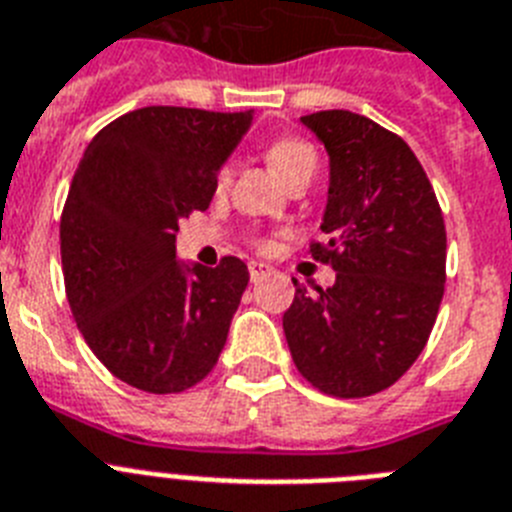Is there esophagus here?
Segmentation results:
<instances>
[{
  "instance_id": "esophagus-1",
  "label": "esophagus",
  "mask_w": 512,
  "mask_h": 512,
  "mask_svg": "<svg viewBox=\"0 0 512 512\" xmlns=\"http://www.w3.org/2000/svg\"><path fill=\"white\" fill-rule=\"evenodd\" d=\"M273 273V268L265 263H249V278H252V283H260L265 276H270Z\"/></svg>"
}]
</instances>
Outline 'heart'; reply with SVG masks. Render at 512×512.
Instances as JSON below:
<instances>
[{"label": "heart", "mask_w": 512, "mask_h": 512, "mask_svg": "<svg viewBox=\"0 0 512 512\" xmlns=\"http://www.w3.org/2000/svg\"><path fill=\"white\" fill-rule=\"evenodd\" d=\"M268 161L270 166L276 169V174L286 182V179H291V176L299 174V171H315L317 156L315 148L309 143H304V140H299V137H278L276 143L268 148ZM229 179L231 169L229 166H223V169L218 171V187H226Z\"/></svg>", "instance_id": "1"}]
</instances>
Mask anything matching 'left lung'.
I'll return each mask as SVG.
<instances>
[{
    "label": "left lung",
    "instance_id": "8db88e82",
    "mask_svg": "<svg viewBox=\"0 0 512 512\" xmlns=\"http://www.w3.org/2000/svg\"><path fill=\"white\" fill-rule=\"evenodd\" d=\"M328 150V203L312 257L336 283L296 294L283 333L317 390L364 398L390 388L422 354L445 289V223L411 148L354 111L302 117Z\"/></svg>",
    "mask_w": 512,
    "mask_h": 512
}]
</instances>
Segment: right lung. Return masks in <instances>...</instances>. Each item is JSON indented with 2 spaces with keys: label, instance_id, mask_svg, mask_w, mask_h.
Wrapping results in <instances>:
<instances>
[{
  "label": "right lung",
  "instance_id": "1",
  "mask_svg": "<svg viewBox=\"0 0 512 512\" xmlns=\"http://www.w3.org/2000/svg\"><path fill=\"white\" fill-rule=\"evenodd\" d=\"M255 111L145 106L103 127L64 203L62 270L72 317L111 375L182 393L216 367L247 289L239 257H176L179 221L205 210Z\"/></svg>",
  "mask_w": 512,
  "mask_h": 512
}]
</instances>
